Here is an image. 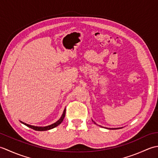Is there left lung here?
Returning <instances> with one entry per match:
<instances>
[{
    "instance_id": "8db88e82",
    "label": "left lung",
    "mask_w": 158,
    "mask_h": 158,
    "mask_svg": "<svg viewBox=\"0 0 158 158\" xmlns=\"http://www.w3.org/2000/svg\"><path fill=\"white\" fill-rule=\"evenodd\" d=\"M92 122H94V121L92 120ZM94 123H96L95 122H94ZM96 124H97V123H96ZM100 126V127H102L101 126ZM106 129H109V130H117V129H120V128H122V127H115V128H110V127H106Z\"/></svg>"
}]
</instances>
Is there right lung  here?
Returning <instances> with one entry per match:
<instances>
[{
    "instance_id": "right-lung-1",
    "label": "right lung",
    "mask_w": 158,
    "mask_h": 158,
    "mask_svg": "<svg viewBox=\"0 0 158 158\" xmlns=\"http://www.w3.org/2000/svg\"><path fill=\"white\" fill-rule=\"evenodd\" d=\"M65 114H66V108L64 109V111H63V113H62V115L61 117H60V118L58 121H57L56 122L51 124V125L47 126H43V127H42V126H31V125H29V124H28V123H24V122H22V121H20V122H21V123H23V124H24L25 126H28V127H31V128H32V129H33V130H36V131H45V130H51V129L54 128V127H56V126H58V125H60V124L63 122L64 118V117H65Z\"/></svg>"
}]
</instances>
